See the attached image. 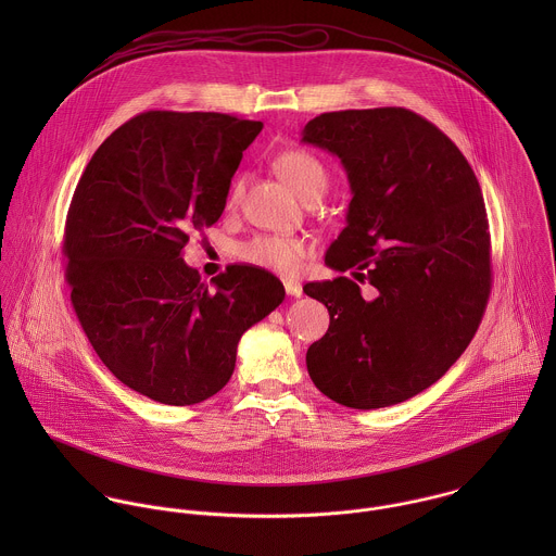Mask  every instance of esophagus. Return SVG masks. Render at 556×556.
I'll use <instances>...</instances> for the list:
<instances>
[{"label": "esophagus", "instance_id": "obj_1", "mask_svg": "<svg viewBox=\"0 0 556 556\" xmlns=\"http://www.w3.org/2000/svg\"><path fill=\"white\" fill-rule=\"evenodd\" d=\"M285 291L291 295V298H300L302 295V287L293 280H285Z\"/></svg>", "mask_w": 556, "mask_h": 556}]
</instances>
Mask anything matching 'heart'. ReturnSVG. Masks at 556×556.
<instances>
[{"mask_svg":"<svg viewBox=\"0 0 556 556\" xmlns=\"http://www.w3.org/2000/svg\"><path fill=\"white\" fill-rule=\"evenodd\" d=\"M276 170L287 179V184L304 199H320L327 190L329 175L325 164L308 150H287L274 160ZM243 192V177H238L229 190L227 205L236 207ZM313 245L306 239L289 236H269L261 233L239 243L238 256L243 263H250L261 269H269L280 276H295L302 267Z\"/></svg>","mask_w":556,"mask_h":556,"instance_id":"heart-1","label":"heart"}]
</instances>
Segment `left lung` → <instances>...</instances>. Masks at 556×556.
<instances>
[{
    "instance_id": "left-lung-1",
    "label": "left lung",
    "mask_w": 556,
    "mask_h": 556,
    "mask_svg": "<svg viewBox=\"0 0 556 556\" xmlns=\"http://www.w3.org/2000/svg\"><path fill=\"white\" fill-rule=\"evenodd\" d=\"M302 141L336 154L353 192L325 263L375 287L372 298L346 276L304 287L329 311L308 375L351 408L417 396L465 353L490 298L476 173L447 135L402 106L320 113Z\"/></svg>"
}]
</instances>
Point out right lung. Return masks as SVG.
<instances>
[{
	"label": "right lung",
	"mask_w": 556,
	"mask_h": 556,
	"mask_svg": "<svg viewBox=\"0 0 556 556\" xmlns=\"http://www.w3.org/2000/svg\"><path fill=\"white\" fill-rule=\"evenodd\" d=\"M261 128L225 113H139L96 150L73 194L62 252L80 327L126 388L162 404L220 392L241 333L285 300L261 267L229 265L207 287L181 258L225 212Z\"/></svg>",
	"instance_id": "add662e5"
}]
</instances>
